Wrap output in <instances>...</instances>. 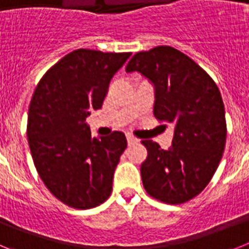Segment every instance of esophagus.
<instances>
[{
    "mask_svg": "<svg viewBox=\"0 0 249 249\" xmlns=\"http://www.w3.org/2000/svg\"><path fill=\"white\" fill-rule=\"evenodd\" d=\"M127 142H128V144H133V143H137L138 140L136 137H133L132 135H127Z\"/></svg>",
    "mask_w": 249,
    "mask_h": 249,
    "instance_id": "34e87169",
    "label": "esophagus"
}]
</instances>
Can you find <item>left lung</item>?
<instances>
[{"mask_svg":"<svg viewBox=\"0 0 249 249\" xmlns=\"http://www.w3.org/2000/svg\"><path fill=\"white\" fill-rule=\"evenodd\" d=\"M140 72L153 85V114L172 124V146L152 140L141 164L144 190L169 204L190 201L210 183L221 162L227 127L221 92L206 71L169 46L138 52L126 72Z\"/></svg>","mask_w":249,"mask_h":249,"instance_id":"8db88e82","label":"left lung"}]
</instances>
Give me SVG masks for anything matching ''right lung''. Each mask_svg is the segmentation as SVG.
<instances>
[{
    "instance_id": "1",
    "label": "right lung",
    "mask_w": 249,
    "mask_h": 249,
    "mask_svg": "<svg viewBox=\"0 0 249 249\" xmlns=\"http://www.w3.org/2000/svg\"><path fill=\"white\" fill-rule=\"evenodd\" d=\"M129 56L80 48L52 66L35 89L27 121L31 155L43 183L67 206L93 208L111 195L126 136L92 137L86 118L102 107L112 77Z\"/></svg>"
}]
</instances>
